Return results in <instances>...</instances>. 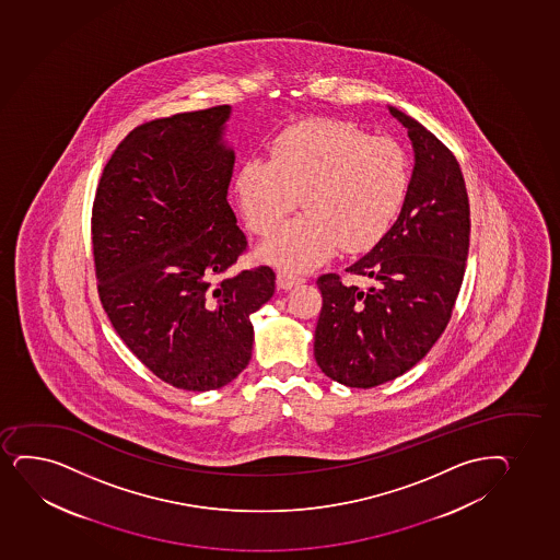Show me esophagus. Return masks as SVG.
I'll return each mask as SVG.
<instances>
[{"mask_svg":"<svg viewBox=\"0 0 560 560\" xmlns=\"http://www.w3.org/2000/svg\"><path fill=\"white\" fill-rule=\"evenodd\" d=\"M303 282L304 277L296 275V272H293V270H278V285L283 288V290H291V288H295V285H299V283Z\"/></svg>","mask_w":560,"mask_h":560,"instance_id":"34e87169","label":"esophagus"}]
</instances>
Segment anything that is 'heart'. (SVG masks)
Instances as JSON below:
<instances>
[{
  "label": "heart",
  "mask_w": 560,
  "mask_h": 560,
  "mask_svg": "<svg viewBox=\"0 0 560 560\" xmlns=\"http://www.w3.org/2000/svg\"><path fill=\"white\" fill-rule=\"evenodd\" d=\"M411 166L406 149L372 138L354 122L317 119L278 138L272 161L252 159L237 192L252 232L270 235L303 196L306 211L261 246L282 269H312L343 252L377 245L406 201Z\"/></svg>",
  "instance_id": "obj_1"
}]
</instances>
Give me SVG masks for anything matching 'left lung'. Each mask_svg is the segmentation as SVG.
<instances>
[{"mask_svg":"<svg viewBox=\"0 0 560 560\" xmlns=\"http://www.w3.org/2000/svg\"><path fill=\"white\" fill-rule=\"evenodd\" d=\"M390 114L411 138L415 172L396 224L346 269L373 285H346L336 272L317 278L323 304L315 360L351 388L383 385L424 359L451 322L469 256V196L459 162L417 119L396 108Z\"/></svg>","mask_w":560,"mask_h":560,"instance_id":"8db88e82","label":"left lung"}]
</instances>
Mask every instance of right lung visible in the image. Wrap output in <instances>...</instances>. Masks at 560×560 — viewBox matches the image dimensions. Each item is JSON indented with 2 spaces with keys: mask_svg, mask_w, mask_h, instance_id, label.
I'll use <instances>...</instances> for the list:
<instances>
[{
  "mask_svg": "<svg viewBox=\"0 0 560 560\" xmlns=\"http://www.w3.org/2000/svg\"><path fill=\"white\" fill-rule=\"evenodd\" d=\"M230 106L138 125L98 180L91 211L97 291L112 327L167 385L206 393L252 357L250 315L275 293L267 265L228 277L248 248L228 203Z\"/></svg>",
  "mask_w": 560,
  "mask_h": 560,
  "instance_id": "add662e5",
  "label": "right lung"
}]
</instances>
